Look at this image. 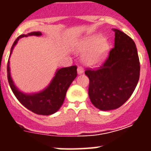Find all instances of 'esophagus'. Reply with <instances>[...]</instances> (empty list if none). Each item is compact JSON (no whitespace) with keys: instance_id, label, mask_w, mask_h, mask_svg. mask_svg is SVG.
Segmentation results:
<instances>
[{"instance_id":"esophagus-1","label":"esophagus","mask_w":151,"mask_h":151,"mask_svg":"<svg viewBox=\"0 0 151 151\" xmlns=\"http://www.w3.org/2000/svg\"><path fill=\"white\" fill-rule=\"evenodd\" d=\"M83 72H84L83 69H82L81 66H79V67L77 68V73H78V74H82Z\"/></svg>"}]
</instances>
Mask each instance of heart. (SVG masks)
<instances>
[{
    "label": "heart",
    "instance_id": "heart-1",
    "mask_svg": "<svg viewBox=\"0 0 151 151\" xmlns=\"http://www.w3.org/2000/svg\"><path fill=\"white\" fill-rule=\"evenodd\" d=\"M80 50L81 52L91 50L86 55L84 61L89 66H97L106 58L109 50V45L101 35H93L84 41Z\"/></svg>",
    "mask_w": 151,
    "mask_h": 151
}]
</instances>
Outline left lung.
<instances>
[{
  "label": "left lung",
  "instance_id": "left-lung-1",
  "mask_svg": "<svg viewBox=\"0 0 151 151\" xmlns=\"http://www.w3.org/2000/svg\"><path fill=\"white\" fill-rule=\"evenodd\" d=\"M115 32L114 47L97 70L88 69V95L92 104L101 111L118 109L130 98L139 78V61L133 40L119 29Z\"/></svg>",
  "mask_w": 151,
  "mask_h": 151
}]
</instances>
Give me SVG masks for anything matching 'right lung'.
<instances>
[{
  "mask_svg": "<svg viewBox=\"0 0 151 151\" xmlns=\"http://www.w3.org/2000/svg\"><path fill=\"white\" fill-rule=\"evenodd\" d=\"M41 36L40 32H32L22 35L14 41L11 49L10 58L13 49L20 38L28 36ZM77 66H71L57 69L51 82L42 91L35 93H24L19 90L13 81L10 72V61H8L7 75L9 85L14 96L24 107L39 115H51L58 111L64 101L68 88L77 76Z\"/></svg>",
  "mask_w": 151,
  "mask_h": 151,
  "instance_id": "1",
  "label": "right lung"
}]
</instances>
